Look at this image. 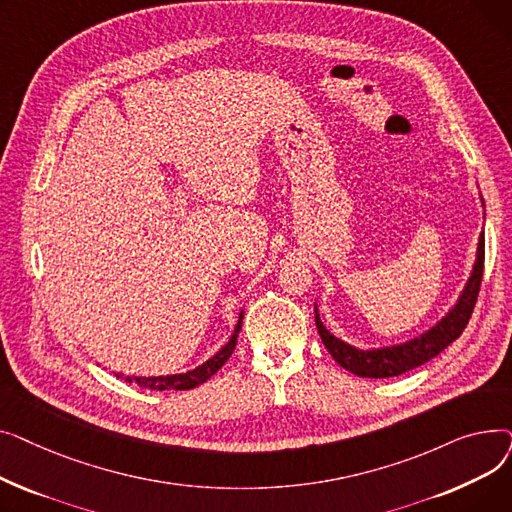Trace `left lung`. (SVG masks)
Here are the masks:
<instances>
[{
	"mask_svg": "<svg viewBox=\"0 0 512 512\" xmlns=\"http://www.w3.org/2000/svg\"><path fill=\"white\" fill-rule=\"evenodd\" d=\"M483 259H486V236L483 232L479 234V247H477V259L473 265V274L461 294L459 303L452 307V311L438 321V324L421 334L419 338H413L405 344L398 346H386V348H373V351H359V348L346 344L332 336L326 326L321 324L317 307H315V326L321 336V342L326 344L330 355L334 361L344 367L346 371H351L359 378H394V375H400L405 371H411L429 359H434L440 355L444 348L454 342L463 334L467 328L473 307L477 303V294L483 278Z\"/></svg>",
	"mask_w": 512,
	"mask_h": 512,
	"instance_id": "left-lung-1",
	"label": "left lung"
}]
</instances>
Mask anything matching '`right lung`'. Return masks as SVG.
I'll return each mask as SVG.
<instances>
[{
    "label": "right lung",
    "instance_id": "obj_1",
    "mask_svg": "<svg viewBox=\"0 0 512 512\" xmlns=\"http://www.w3.org/2000/svg\"><path fill=\"white\" fill-rule=\"evenodd\" d=\"M240 324H242V315L238 317V324L234 328V334L232 338L228 340L226 346H222L220 353H215L209 361H205L203 365H199L197 369L193 371H186V373H178V375H159V378H130V375H126L124 382L128 384H139L141 388H149V390H191L195 386H201L205 384L211 375L218 371L226 361L228 357L232 355L234 346H236V338H238V332H240Z\"/></svg>",
    "mask_w": 512,
    "mask_h": 512
}]
</instances>
